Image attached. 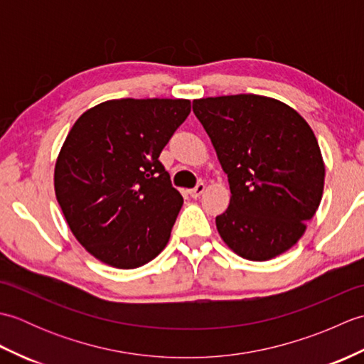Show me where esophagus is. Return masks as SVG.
<instances>
[{
	"mask_svg": "<svg viewBox=\"0 0 364 364\" xmlns=\"http://www.w3.org/2000/svg\"><path fill=\"white\" fill-rule=\"evenodd\" d=\"M205 188H206V186H205L203 183H198L194 189H191V191H189V196H191L192 198H198V197L202 196L203 192H205Z\"/></svg>",
	"mask_w": 364,
	"mask_h": 364,
	"instance_id": "esophagus-1",
	"label": "esophagus"
}]
</instances>
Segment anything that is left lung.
Returning <instances> with one entry per match:
<instances>
[{"instance_id":"left-lung-1","label":"left lung","mask_w":364,"mask_h":364,"mask_svg":"<svg viewBox=\"0 0 364 364\" xmlns=\"http://www.w3.org/2000/svg\"><path fill=\"white\" fill-rule=\"evenodd\" d=\"M228 175L230 206L215 218L239 257L267 261L304 236L323 192L326 166L313 129L275 98L239 94L192 103Z\"/></svg>"}]
</instances>
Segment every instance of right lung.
Here are the masks:
<instances>
[{"instance_id":"right-lung-1","label":"right lung","mask_w":364,"mask_h":364,"mask_svg":"<svg viewBox=\"0 0 364 364\" xmlns=\"http://www.w3.org/2000/svg\"><path fill=\"white\" fill-rule=\"evenodd\" d=\"M189 112L184 98H120L75 122L54 166V192L92 257L136 269L164 250L183 197L159 154Z\"/></svg>"}]
</instances>
